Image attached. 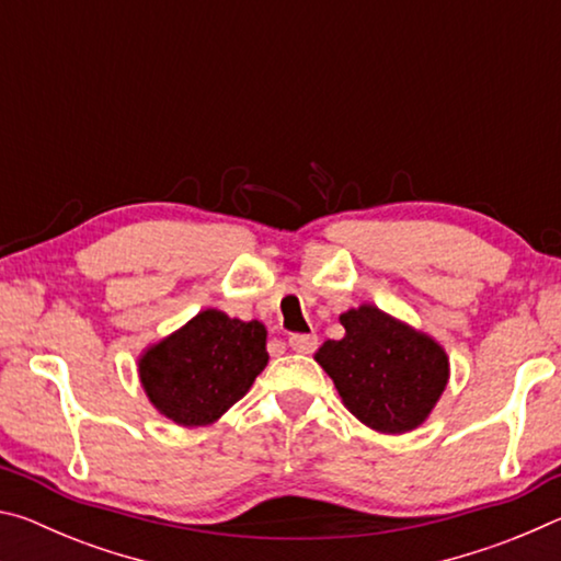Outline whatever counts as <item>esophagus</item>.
<instances>
[{
	"instance_id": "obj_1",
	"label": "esophagus",
	"mask_w": 561,
	"mask_h": 561,
	"mask_svg": "<svg viewBox=\"0 0 561 561\" xmlns=\"http://www.w3.org/2000/svg\"><path fill=\"white\" fill-rule=\"evenodd\" d=\"M319 339L317 334H291L289 336V346L291 351H297V354H311V351L317 348Z\"/></svg>"
}]
</instances>
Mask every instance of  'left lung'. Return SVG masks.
<instances>
[{"label":"left lung","mask_w":561,"mask_h":561,"mask_svg":"<svg viewBox=\"0 0 561 561\" xmlns=\"http://www.w3.org/2000/svg\"><path fill=\"white\" fill-rule=\"evenodd\" d=\"M339 321L344 339L324 341L314 360L331 376L341 403L376 433L421 428L450 381L440 341L376 304L346 309Z\"/></svg>","instance_id":"left-lung-1"}]
</instances>
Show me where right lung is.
Segmentation results:
<instances>
[{"label": "right lung", "mask_w": 561, "mask_h": 561, "mask_svg": "<svg viewBox=\"0 0 561 561\" xmlns=\"http://www.w3.org/2000/svg\"><path fill=\"white\" fill-rule=\"evenodd\" d=\"M262 321L203 309L138 356V378L156 411L183 428H201L230 411L267 366Z\"/></svg>", "instance_id": "right-lung-1"}]
</instances>
